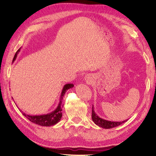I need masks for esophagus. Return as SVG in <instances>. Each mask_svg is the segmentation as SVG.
I'll list each match as a JSON object with an SVG mask.
<instances>
[{
    "mask_svg": "<svg viewBox=\"0 0 156 156\" xmlns=\"http://www.w3.org/2000/svg\"><path fill=\"white\" fill-rule=\"evenodd\" d=\"M85 81H86V82H87V84H90L92 83V82H93V77H92L91 75L86 76Z\"/></svg>",
    "mask_w": 156,
    "mask_h": 156,
    "instance_id": "34e87169",
    "label": "esophagus"
}]
</instances>
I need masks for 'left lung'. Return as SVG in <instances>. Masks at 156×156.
<instances>
[{
    "instance_id": "1",
    "label": "left lung",
    "mask_w": 156,
    "mask_h": 156,
    "mask_svg": "<svg viewBox=\"0 0 156 156\" xmlns=\"http://www.w3.org/2000/svg\"><path fill=\"white\" fill-rule=\"evenodd\" d=\"M92 119L94 123L98 125V127H102L103 129H111L117 126L120 125L123 123V122L127 121V120H124L123 121H111L106 120V119H102L97 115V113L94 112V106L92 105Z\"/></svg>"
}]
</instances>
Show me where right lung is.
Masks as SVG:
<instances>
[{
    "label": "right lung",
    "mask_w": 156,
    "mask_h": 156,
    "mask_svg": "<svg viewBox=\"0 0 156 156\" xmlns=\"http://www.w3.org/2000/svg\"><path fill=\"white\" fill-rule=\"evenodd\" d=\"M21 48H19V49H18V51L16 52L12 62H14L16 59L17 54H19L20 50H21ZM73 87H74V84H66L64 86L60 94V98H59L58 105L54 111L49 112V113H48V114L41 115H27L24 113L23 112H22V113L26 118L28 119V120H29L31 122L37 125H39L41 126L50 127V126H53L55 124H57L58 122L61 120L62 117V107L63 106H64V105L62 104L63 97H64V94H66V92H67L68 89H70ZM19 111H21V110H20V109Z\"/></svg>",
    "instance_id": "1"
}]
</instances>
